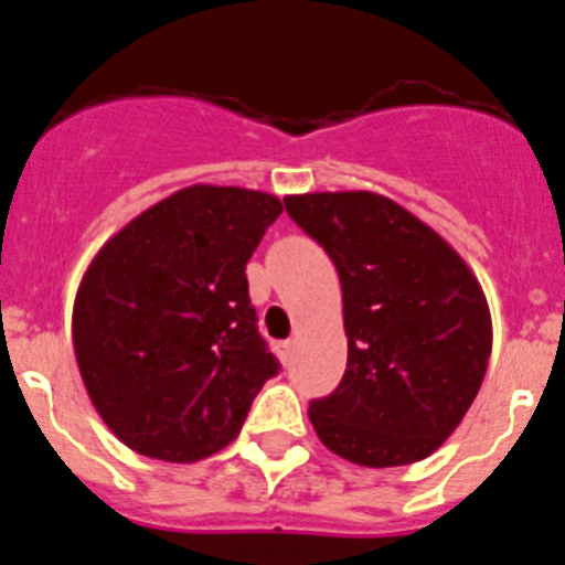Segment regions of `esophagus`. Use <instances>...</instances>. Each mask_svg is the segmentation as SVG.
<instances>
[{"instance_id":"34e87169","label":"esophagus","mask_w":565,"mask_h":565,"mask_svg":"<svg viewBox=\"0 0 565 565\" xmlns=\"http://www.w3.org/2000/svg\"><path fill=\"white\" fill-rule=\"evenodd\" d=\"M277 353H279V359H282V362H291V356H294V342L291 339H286V342H277Z\"/></svg>"}]
</instances>
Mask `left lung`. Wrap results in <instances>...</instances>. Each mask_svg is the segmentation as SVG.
<instances>
[{
  "label": "left lung",
  "mask_w": 565,
  "mask_h": 565,
  "mask_svg": "<svg viewBox=\"0 0 565 565\" xmlns=\"http://www.w3.org/2000/svg\"><path fill=\"white\" fill-rule=\"evenodd\" d=\"M342 282L348 367L311 398L313 430L362 467L422 461L469 411L487 373L492 322L478 279L430 226L371 192L286 198Z\"/></svg>",
  "instance_id": "obj_1"
}]
</instances>
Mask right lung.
Instances as JSON below:
<instances>
[{
	"label": "right lung",
	"mask_w": 565,
	"mask_h": 565,
	"mask_svg": "<svg viewBox=\"0 0 565 565\" xmlns=\"http://www.w3.org/2000/svg\"><path fill=\"white\" fill-rule=\"evenodd\" d=\"M279 214L274 194L189 186L124 226L87 268L73 308L78 371L135 452L189 463L223 450L279 373L246 279Z\"/></svg>",
	"instance_id": "right-lung-1"
}]
</instances>
